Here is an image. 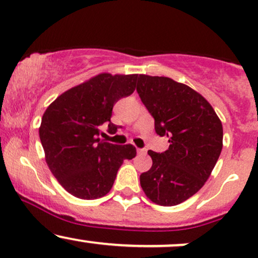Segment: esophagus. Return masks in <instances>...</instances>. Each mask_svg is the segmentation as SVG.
<instances>
[{
	"label": "esophagus",
	"mask_w": 258,
	"mask_h": 258,
	"mask_svg": "<svg viewBox=\"0 0 258 258\" xmlns=\"http://www.w3.org/2000/svg\"><path fill=\"white\" fill-rule=\"evenodd\" d=\"M137 153L140 155H144V154H147V149L146 148H137Z\"/></svg>",
	"instance_id": "1"
}]
</instances>
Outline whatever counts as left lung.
I'll return each mask as SVG.
<instances>
[{"label":"left lung","mask_w":258,"mask_h":258,"mask_svg":"<svg viewBox=\"0 0 258 258\" xmlns=\"http://www.w3.org/2000/svg\"><path fill=\"white\" fill-rule=\"evenodd\" d=\"M137 93L154 118L168 151H148L152 168L141 186L152 202L176 206L202 188L223 148V126L211 104L192 88L168 77L140 75Z\"/></svg>","instance_id":"obj_1"}]
</instances>
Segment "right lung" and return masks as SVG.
Returning a JSON list of instances; mask_svg holds the SVG:
<instances>
[{
  "instance_id": "right-lung-1",
  "label": "right lung",
  "mask_w": 258,
  "mask_h": 258,
  "mask_svg": "<svg viewBox=\"0 0 258 258\" xmlns=\"http://www.w3.org/2000/svg\"><path fill=\"white\" fill-rule=\"evenodd\" d=\"M138 75L101 73L71 88L47 107L39 136L45 158L61 186L82 200L105 196L124 159L137 152L132 144L107 143L99 138L103 124L116 134L110 121L112 107L135 92Z\"/></svg>"
}]
</instances>
